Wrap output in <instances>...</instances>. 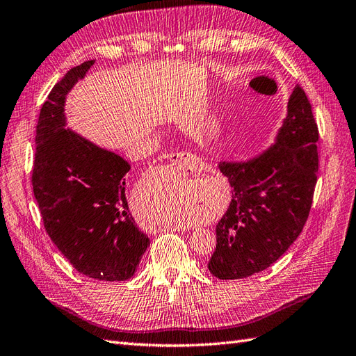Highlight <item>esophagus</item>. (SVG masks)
<instances>
[{
  "label": "esophagus",
  "mask_w": 356,
  "mask_h": 356,
  "mask_svg": "<svg viewBox=\"0 0 356 356\" xmlns=\"http://www.w3.org/2000/svg\"><path fill=\"white\" fill-rule=\"evenodd\" d=\"M161 161H167L171 165H175L179 170L192 171V172H204L209 171L210 167L204 161L198 156L188 154V152H177V154H168L161 156Z\"/></svg>",
  "instance_id": "34e87169"
}]
</instances>
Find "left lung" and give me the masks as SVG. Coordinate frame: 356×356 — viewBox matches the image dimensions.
<instances>
[{"label":"left lung","mask_w":356,"mask_h":356,"mask_svg":"<svg viewBox=\"0 0 356 356\" xmlns=\"http://www.w3.org/2000/svg\"><path fill=\"white\" fill-rule=\"evenodd\" d=\"M318 125L300 86L273 145L245 161H222L232 200L216 225L209 270L222 280L268 268L301 234L312 207L319 167Z\"/></svg>","instance_id":"obj_1"}]
</instances>
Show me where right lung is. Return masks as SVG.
I'll use <instances>...</instances> for the list:
<instances>
[{
  "instance_id": "add662e5",
  "label": "right lung",
  "mask_w": 356,
  "mask_h": 356,
  "mask_svg": "<svg viewBox=\"0 0 356 356\" xmlns=\"http://www.w3.org/2000/svg\"><path fill=\"white\" fill-rule=\"evenodd\" d=\"M94 64L71 68L40 111L33 189L47 234L71 266L90 279L120 282L134 276L150 240L128 207V161L68 127L67 95Z\"/></svg>"
}]
</instances>
